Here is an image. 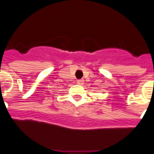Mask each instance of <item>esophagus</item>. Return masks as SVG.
Returning <instances> with one entry per match:
<instances>
[{
    "mask_svg": "<svg viewBox=\"0 0 154 154\" xmlns=\"http://www.w3.org/2000/svg\"><path fill=\"white\" fill-rule=\"evenodd\" d=\"M77 84H79V85H83V84H84V80H82V79L77 80Z\"/></svg>",
    "mask_w": 154,
    "mask_h": 154,
    "instance_id": "esophagus-1",
    "label": "esophagus"
}]
</instances>
